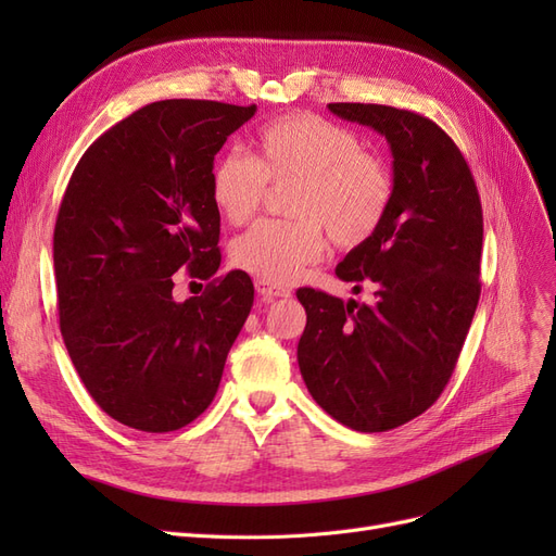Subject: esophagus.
<instances>
[{
    "label": "esophagus",
    "instance_id": "esophagus-1",
    "mask_svg": "<svg viewBox=\"0 0 556 556\" xmlns=\"http://www.w3.org/2000/svg\"><path fill=\"white\" fill-rule=\"evenodd\" d=\"M255 290L264 301H274V299H282V296H290V290L282 288V285L276 282H266V280H257L255 282Z\"/></svg>",
    "mask_w": 556,
    "mask_h": 556
}]
</instances>
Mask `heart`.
Returning <instances> with one entry per match:
<instances>
[{
  "label": "heart",
  "mask_w": 556,
  "mask_h": 556,
  "mask_svg": "<svg viewBox=\"0 0 556 556\" xmlns=\"http://www.w3.org/2000/svg\"><path fill=\"white\" fill-rule=\"evenodd\" d=\"M255 157L225 150L211 166V199L227 223L243 225L262 208L268 182L294 185L290 220H262L231 245V262L266 282H292L325 255L327 235L357 248L382 227L394 199L387 164L364 150L355 131L315 113H285L264 123Z\"/></svg>",
  "instance_id": "b5f03b06"
}]
</instances>
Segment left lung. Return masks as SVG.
Masks as SVG:
<instances>
[{"mask_svg": "<svg viewBox=\"0 0 556 556\" xmlns=\"http://www.w3.org/2000/svg\"><path fill=\"white\" fill-rule=\"evenodd\" d=\"M374 127L394 157V199L376 237L336 266L371 280L374 306L301 288L306 308L296 359L319 408L341 425L390 431L445 390L480 299L482 206L473 174L447 134L415 111L329 104Z\"/></svg>", "mask_w": 556, "mask_h": 556, "instance_id": "1", "label": "left lung"}]
</instances>
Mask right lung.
I'll return each instance as SVG.
<instances>
[{"mask_svg":"<svg viewBox=\"0 0 556 556\" xmlns=\"http://www.w3.org/2000/svg\"><path fill=\"white\" fill-rule=\"evenodd\" d=\"M255 111L153 102L104 131L66 185L53 233L62 339L97 406L125 427L166 433L204 413L252 308L245 271L182 305L170 292L178 267L211 279L220 266L211 166Z\"/></svg>","mask_w":556,"mask_h":556,"instance_id":"obj_1","label":"right lung"}]
</instances>
